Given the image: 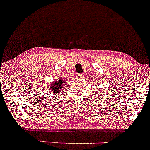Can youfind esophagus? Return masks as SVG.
<instances>
[{"label":"esophagus","mask_w":150,"mask_h":150,"mask_svg":"<svg viewBox=\"0 0 150 150\" xmlns=\"http://www.w3.org/2000/svg\"><path fill=\"white\" fill-rule=\"evenodd\" d=\"M76 77H77V78H78V79H81L82 77H83V75H82V74L78 73V75H76Z\"/></svg>","instance_id":"34e87169"}]
</instances>
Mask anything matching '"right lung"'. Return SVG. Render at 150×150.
Returning <instances> with one entry per match:
<instances>
[{
    "label": "right lung",
    "instance_id": "obj_1",
    "mask_svg": "<svg viewBox=\"0 0 150 150\" xmlns=\"http://www.w3.org/2000/svg\"><path fill=\"white\" fill-rule=\"evenodd\" d=\"M64 82H65V80H62V79H59V80H57V82H54L52 85H50L49 88L46 90V91H47L46 94H47V95H48L49 94L52 93H61Z\"/></svg>",
    "mask_w": 150,
    "mask_h": 150
}]
</instances>
